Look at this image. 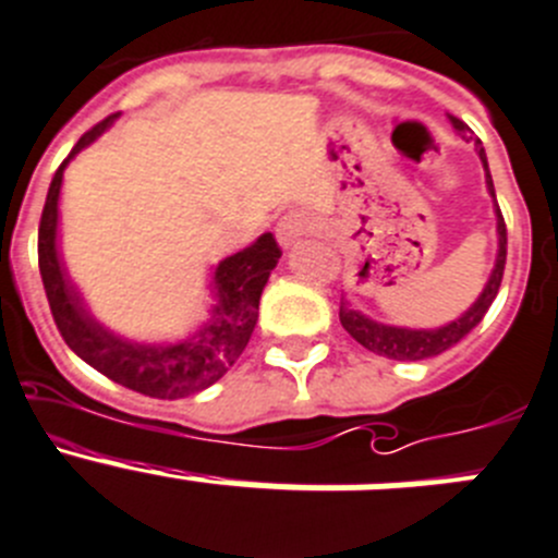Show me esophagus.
Instances as JSON below:
<instances>
[{
	"mask_svg": "<svg viewBox=\"0 0 558 558\" xmlns=\"http://www.w3.org/2000/svg\"><path fill=\"white\" fill-rule=\"evenodd\" d=\"M314 231H316V222L311 220L308 215H300V211H289V215L280 217L278 226H275L278 242L283 244V247H291L296 239L308 236V233H314Z\"/></svg>",
	"mask_w": 558,
	"mask_h": 558,
	"instance_id": "34e87169",
	"label": "esophagus"
}]
</instances>
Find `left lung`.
<instances>
[{"label": "left lung", "instance_id": "8db88e82", "mask_svg": "<svg viewBox=\"0 0 558 558\" xmlns=\"http://www.w3.org/2000/svg\"><path fill=\"white\" fill-rule=\"evenodd\" d=\"M451 126L468 140L473 137L471 129L465 126L462 121H457L454 114H449ZM478 150V159L484 165V175H487V192L493 195L496 201V186H493V175L490 168H487V154L482 148V140L473 137ZM496 228H498V255H496V267H493L490 280L484 286V291L478 294L476 303L460 316V319L449 322L444 327H435V330H413V327H393V325H383V322H374L368 316H363L361 311H352L347 308V303H341V311H338V319H341L343 330L350 332L361 347H366L368 352L374 355H383L390 357V361H426V357H435L440 352L451 350L454 343H460L478 322L484 319L487 308L493 305L496 300L498 289H501V278H504V264H507V226H504V215L501 208L496 203Z\"/></svg>", "mask_w": 558, "mask_h": 558}]
</instances>
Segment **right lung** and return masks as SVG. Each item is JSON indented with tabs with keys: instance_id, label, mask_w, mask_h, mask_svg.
<instances>
[{
	"instance_id": "right-lung-1",
	"label": "right lung",
	"mask_w": 558,
	"mask_h": 558,
	"mask_svg": "<svg viewBox=\"0 0 558 558\" xmlns=\"http://www.w3.org/2000/svg\"><path fill=\"white\" fill-rule=\"evenodd\" d=\"M118 114L82 134L76 148L57 168L46 195L38 228V264L44 278L46 300L51 316L65 343L87 366L101 372L112 383L132 388L150 399H184L226 377L239 361L258 322V300L267 286L269 272L280 258V247L272 233H262L250 247L228 255L211 272L215 305L208 322L192 336L170 343H140L114 336L98 325L87 311L85 300L65 272L57 250V222H60L62 170L85 145L101 137Z\"/></svg>"
}]
</instances>
